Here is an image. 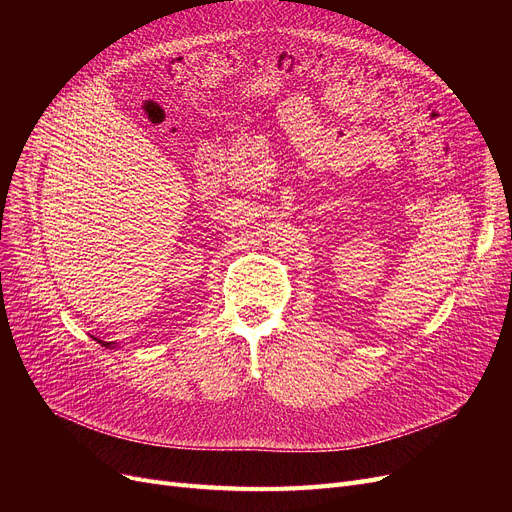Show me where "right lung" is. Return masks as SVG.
<instances>
[{"instance_id": "obj_1", "label": "right lung", "mask_w": 512, "mask_h": 512, "mask_svg": "<svg viewBox=\"0 0 512 512\" xmlns=\"http://www.w3.org/2000/svg\"><path fill=\"white\" fill-rule=\"evenodd\" d=\"M98 344H102V346H106V348H108V346H111V342H98Z\"/></svg>"}]
</instances>
